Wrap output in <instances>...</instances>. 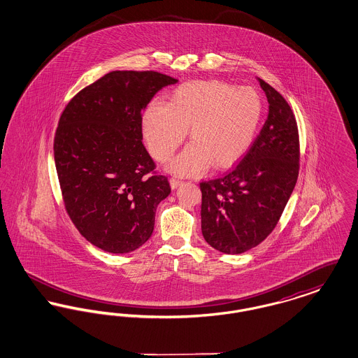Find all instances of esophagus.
Segmentation results:
<instances>
[{
    "label": "esophagus",
    "mask_w": 358,
    "mask_h": 358,
    "mask_svg": "<svg viewBox=\"0 0 358 358\" xmlns=\"http://www.w3.org/2000/svg\"><path fill=\"white\" fill-rule=\"evenodd\" d=\"M169 182H171V189H177V187L182 184V181H180V180H177V178H171Z\"/></svg>",
    "instance_id": "1"
}]
</instances>
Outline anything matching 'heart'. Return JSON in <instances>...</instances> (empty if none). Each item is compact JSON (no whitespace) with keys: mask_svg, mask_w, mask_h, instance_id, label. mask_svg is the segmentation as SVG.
<instances>
[{"mask_svg":"<svg viewBox=\"0 0 358 358\" xmlns=\"http://www.w3.org/2000/svg\"><path fill=\"white\" fill-rule=\"evenodd\" d=\"M263 106L255 90L217 80H196L177 87L171 101L152 102L142 115V130L155 159L165 162L182 143H190L168 166L181 177L227 168L251 146Z\"/></svg>","mask_w":358,"mask_h":358,"instance_id":"obj_1","label":"heart"}]
</instances>
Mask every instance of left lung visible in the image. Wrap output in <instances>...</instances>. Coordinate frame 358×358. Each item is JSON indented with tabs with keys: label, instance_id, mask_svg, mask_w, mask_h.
I'll list each match as a JSON object with an SVG mask.
<instances>
[{
	"label": "left lung",
	"instance_id": "left-lung-1",
	"mask_svg": "<svg viewBox=\"0 0 358 358\" xmlns=\"http://www.w3.org/2000/svg\"><path fill=\"white\" fill-rule=\"evenodd\" d=\"M268 117L251 149L225 176L203 181L201 231L222 254H243L273 232L299 171V136L286 99L257 78Z\"/></svg>",
	"mask_w": 358,
	"mask_h": 358
}]
</instances>
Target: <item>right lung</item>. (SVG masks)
<instances>
[{
	"mask_svg": "<svg viewBox=\"0 0 358 358\" xmlns=\"http://www.w3.org/2000/svg\"><path fill=\"white\" fill-rule=\"evenodd\" d=\"M178 80L154 71H113L75 95L56 130L53 153L63 200L78 231L111 254H129L153 234L171 194L142 143V111Z\"/></svg>",
	"mask_w": 358,
	"mask_h": 358,
	"instance_id": "add662e5",
	"label": "right lung"
}]
</instances>
